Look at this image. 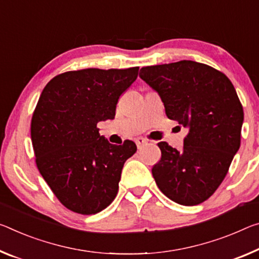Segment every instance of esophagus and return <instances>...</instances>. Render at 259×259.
Masks as SVG:
<instances>
[{"label":"esophagus","instance_id":"1","mask_svg":"<svg viewBox=\"0 0 259 259\" xmlns=\"http://www.w3.org/2000/svg\"><path fill=\"white\" fill-rule=\"evenodd\" d=\"M136 144H137L138 149H141L142 146H144V145L147 144V141H146L145 138H143V137H138V138H136Z\"/></svg>","mask_w":259,"mask_h":259}]
</instances>
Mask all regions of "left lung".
<instances>
[{"label": "left lung", "instance_id": "obj_1", "mask_svg": "<svg viewBox=\"0 0 259 259\" xmlns=\"http://www.w3.org/2000/svg\"><path fill=\"white\" fill-rule=\"evenodd\" d=\"M139 77L159 93L168 118L189 129L179 152L168 143L152 175L173 202L194 206L210 198L241 145L243 107L229 78L195 61L150 65Z\"/></svg>", "mask_w": 259, "mask_h": 259}]
</instances>
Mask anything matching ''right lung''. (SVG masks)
Segmentation results:
<instances>
[{
  "instance_id": "right-lung-1",
  "label": "right lung",
  "mask_w": 259,
  "mask_h": 259,
  "mask_svg": "<svg viewBox=\"0 0 259 259\" xmlns=\"http://www.w3.org/2000/svg\"><path fill=\"white\" fill-rule=\"evenodd\" d=\"M138 69L67 71L49 80L41 93L31 120L35 163L68 210L96 214L117 195L123 165L137 146L133 141L110 144L97 125L113 120Z\"/></svg>"
}]
</instances>
